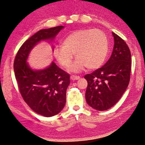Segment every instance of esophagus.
<instances>
[{"label":"esophagus","instance_id":"obj_1","mask_svg":"<svg viewBox=\"0 0 145 145\" xmlns=\"http://www.w3.org/2000/svg\"><path fill=\"white\" fill-rule=\"evenodd\" d=\"M80 78V77L79 76H76V75H71V79L72 80H77Z\"/></svg>","mask_w":145,"mask_h":145}]
</instances>
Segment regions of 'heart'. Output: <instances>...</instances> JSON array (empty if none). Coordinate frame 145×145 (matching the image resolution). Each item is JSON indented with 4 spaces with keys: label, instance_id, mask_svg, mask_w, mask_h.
Segmentation results:
<instances>
[{
    "label": "heart",
    "instance_id": "1",
    "mask_svg": "<svg viewBox=\"0 0 145 145\" xmlns=\"http://www.w3.org/2000/svg\"><path fill=\"white\" fill-rule=\"evenodd\" d=\"M108 52V41L106 34L99 29H80L70 34L62 42V46H56L53 54L63 67L70 65L73 54L77 59L69 71L80 72L86 67L95 69L105 61Z\"/></svg>",
    "mask_w": 145,
    "mask_h": 145
}]
</instances>
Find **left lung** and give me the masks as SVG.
Masks as SVG:
<instances>
[{"mask_svg": "<svg viewBox=\"0 0 145 145\" xmlns=\"http://www.w3.org/2000/svg\"><path fill=\"white\" fill-rule=\"evenodd\" d=\"M114 46L110 58L102 67L86 74L88 81L87 103L99 111H105L121 99L130 80L132 57L128 46L121 37L112 33Z\"/></svg>", "mask_w": 145, "mask_h": 145, "instance_id": "obj_1", "label": "left lung"}]
</instances>
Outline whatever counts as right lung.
I'll list each match as a JSON object with an SVG mask.
<instances>
[{"label":"right lung","mask_w":145,"mask_h":145,"mask_svg":"<svg viewBox=\"0 0 145 145\" xmlns=\"http://www.w3.org/2000/svg\"><path fill=\"white\" fill-rule=\"evenodd\" d=\"M63 27L56 26L35 33L22 44L13 63L15 78L24 102L35 113L46 117L57 115L65 106L70 75L54 62L45 69L33 71L26 59L30 50L38 42L52 40Z\"/></svg>","instance_id":"1"}]
</instances>
